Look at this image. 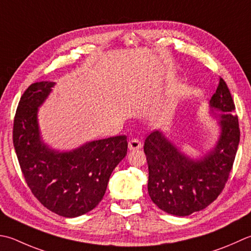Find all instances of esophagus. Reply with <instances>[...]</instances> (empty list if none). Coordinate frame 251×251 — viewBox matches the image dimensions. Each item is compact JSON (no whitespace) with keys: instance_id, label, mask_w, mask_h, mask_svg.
Here are the masks:
<instances>
[{"instance_id":"1","label":"esophagus","mask_w":251,"mask_h":251,"mask_svg":"<svg viewBox=\"0 0 251 251\" xmlns=\"http://www.w3.org/2000/svg\"><path fill=\"white\" fill-rule=\"evenodd\" d=\"M141 141L138 139H131L128 142V148L129 150H139L141 148Z\"/></svg>"}]
</instances>
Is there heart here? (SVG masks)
<instances>
[{"label": "heart", "mask_w": 251, "mask_h": 251, "mask_svg": "<svg viewBox=\"0 0 251 251\" xmlns=\"http://www.w3.org/2000/svg\"><path fill=\"white\" fill-rule=\"evenodd\" d=\"M172 110H173V107H172L171 104L164 105L158 113V115H156L155 122L158 123V124H164V123L168 122L172 114Z\"/></svg>", "instance_id": "1"}]
</instances>
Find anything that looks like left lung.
I'll return each instance as SVG.
<instances>
[{
  "label": "left lung",
  "instance_id": "8db88e82",
  "mask_svg": "<svg viewBox=\"0 0 251 251\" xmlns=\"http://www.w3.org/2000/svg\"><path fill=\"white\" fill-rule=\"evenodd\" d=\"M210 111L220 117V138L214 148L199 160L180 152L162 131L145 140L149 169L148 193L164 212L186 217L207 208L222 193L236 155L240 130L235 104L223 78L210 100Z\"/></svg>",
  "mask_w": 251,
  "mask_h": 251
}]
</instances>
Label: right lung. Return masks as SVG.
I'll use <instances>...</instances> for the list:
<instances>
[{"label": "right lung", "mask_w": 251, "mask_h": 251, "mask_svg": "<svg viewBox=\"0 0 251 251\" xmlns=\"http://www.w3.org/2000/svg\"><path fill=\"white\" fill-rule=\"evenodd\" d=\"M54 85L34 82L24 92L14 119L13 144L34 197L54 213L76 218L99 204L113 170L127 154L128 142L126 136H115L62 152L44 144L38 110Z\"/></svg>", "instance_id": "1"}]
</instances>
